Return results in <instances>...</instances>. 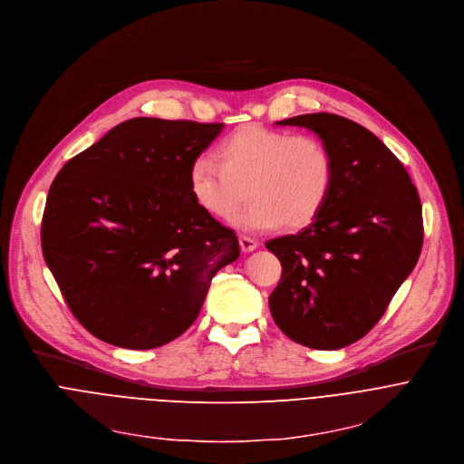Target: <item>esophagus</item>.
Wrapping results in <instances>:
<instances>
[{"instance_id": "esophagus-1", "label": "esophagus", "mask_w": 464, "mask_h": 464, "mask_svg": "<svg viewBox=\"0 0 464 464\" xmlns=\"http://www.w3.org/2000/svg\"><path fill=\"white\" fill-rule=\"evenodd\" d=\"M239 246H241L243 252H252V250L258 248V241L248 237V236H239Z\"/></svg>"}]
</instances>
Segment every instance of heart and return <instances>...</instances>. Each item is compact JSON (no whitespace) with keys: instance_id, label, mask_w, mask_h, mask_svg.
I'll return each instance as SVG.
<instances>
[{"instance_id":"b5f03b06","label":"heart","mask_w":464,"mask_h":464,"mask_svg":"<svg viewBox=\"0 0 464 464\" xmlns=\"http://www.w3.org/2000/svg\"><path fill=\"white\" fill-rule=\"evenodd\" d=\"M188 182L195 202L218 219L237 210L246 189L250 202L232 219L241 230H300L328 204L335 160L317 136L248 123L219 141L216 159H197Z\"/></svg>"}]
</instances>
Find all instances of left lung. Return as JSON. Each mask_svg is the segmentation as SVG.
<instances>
[{
  "label": "left lung",
  "mask_w": 464,
  "mask_h": 464,
  "mask_svg": "<svg viewBox=\"0 0 464 464\" xmlns=\"http://www.w3.org/2000/svg\"><path fill=\"white\" fill-rule=\"evenodd\" d=\"M278 125L314 130L334 154L335 182L315 223L266 243L282 264L271 315L291 341L339 350L376 326L415 269L420 197L401 162L359 123L317 112Z\"/></svg>",
  "instance_id": "8db88e82"
}]
</instances>
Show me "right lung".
<instances>
[{"label":"right lung","mask_w":464,"mask_h":464,"mask_svg":"<svg viewBox=\"0 0 464 464\" xmlns=\"http://www.w3.org/2000/svg\"><path fill=\"white\" fill-rule=\"evenodd\" d=\"M223 127L132 118L51 184L44 260L93 337L130 350L171 343L195 323L216 273L239 258L236 232L200 208L188 182Z\"/></svg>","instance_id":"right-lung-1"}]
</instances>
